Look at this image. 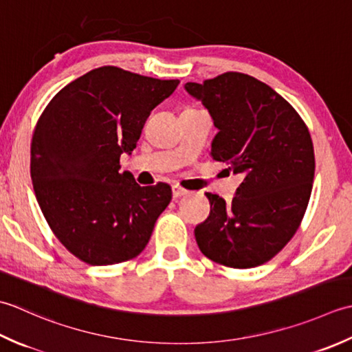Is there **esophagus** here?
<instances>
[{"label": "esophagus", "mask_w": 352, "mask_h": 352, "mask_svg": "<svg viewBox=\"0 0 352 352\" xmlns=\"http://www.w3.org/2000/svg\"><path fill=\"white\" fill-rule=\"evenodd\" d=\"M185 195H188V191L184 190L182 186L173 185V199H179V197H182V196H185Z\"/></svg>", "instance_id": "obj_1"}]
</instances>
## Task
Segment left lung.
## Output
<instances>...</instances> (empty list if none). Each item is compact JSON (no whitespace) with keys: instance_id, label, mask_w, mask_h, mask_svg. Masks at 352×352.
I'll return each instance as SVG.
<instances>
[{"instance_id":"left-lung-1","label":"left lung","mask_w":352,"mask_h":352,"mask_svg":"<svg viewBox=\"0 0 352 352\" xmlns=\"http://www.w3.org/2000/svg\"><path fill=\"white\" fill-rule=\"evenodd\" d=\"M185 89L219 129L212 160L245 176L231 204L206 192L210 217L195 229L205 256L226 267L250 269L272 260L302 221L314 177L308 127L285 98L243 73L220 74Z\"/></svg>"}]
</instances>
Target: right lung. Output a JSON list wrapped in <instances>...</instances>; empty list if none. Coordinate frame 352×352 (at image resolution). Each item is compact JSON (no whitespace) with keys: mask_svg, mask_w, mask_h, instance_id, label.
Returning a JSON list of instances; mask_svg holds the SVG:
<instances>
[{"mask_svg":"<svg viewBox=\"0 0 352 352\" xmlns=\"http://www.w3.org/2000/svg\"><path fill=\"white\" fill-rule=\"evenodd\" d=\"M179 80L100 67L52 98L34 127L30 175L48 226L71 254L91 266L140 255L171 186H140L120 171L146 120Z\"/></svg>","mask_w":352,"mask_h":352,"instance_id":"obj_1","label":"right lung"}]
</instances>
